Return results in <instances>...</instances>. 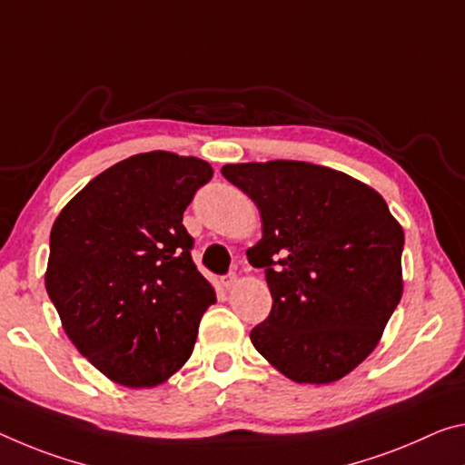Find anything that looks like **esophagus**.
<instances>
[{"label":"esophagus","mask_w":465,"mask_h":465,"mask_svg":"<svg viewBox=\"0 0 465 465\" xmlns=\"http://www.w3.org/2000/svg\"><path fill=\"white\" fill-rule=\"evenodd\" d=\"M235 283H238V275L235 272H227L223 277V287H233Z\"/></svg>","instance_id":"obj_1"}]
</instances>
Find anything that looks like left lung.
Here are the masks:
<instances>
[{
	"instance_id": "obj_1",
	"label": "left lung",
	"mask_w": 465,
	"mask_h": 465,
	"mask_svg": "<svg viewBox=\"0 0 465 465\" xmlns=\"http://www.w3.org/2000/svg\"><path fill=\"white\" fill-rule=\"evenodd\" d=\"M259 206L262 238L248 250L272 308L252 345L296 382L325 385L377 348L400 304L403 230L377 190L304 161L223 165Z\"/></svg>"
}]
</instances>
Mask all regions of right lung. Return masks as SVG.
Here are the masks:
<instances>
[{
	"instance_id": "right-lung-1",
	"label": "right lung",
	"mask_w": 465,
	"mask_h": 465,
	"mask_svg": "<svg viewBox=\"0 0 465 465\" xmlns=\"http://www.w3.org/2000/svg\"><path fill=\"white\" fill-rule=\"evenodd\" d=\"M211 178L203 159L140 153L88 182L51 227L49 298L76 350L117 385L154 387L180 371L217 302L182 223Z\"/></svg>"
}]
</instances>
